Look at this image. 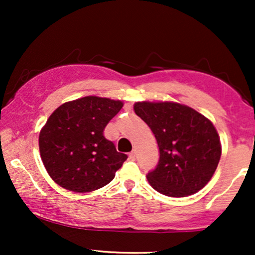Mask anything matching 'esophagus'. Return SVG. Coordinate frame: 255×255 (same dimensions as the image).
Masks as SVG:
<instances>
[{
    "label": "esophagus",
    "instance_id": "1",
    "mask_svg": "<svg viewBox=\"0 0 255 255\" xmlns=\"http://www.w3.org/2000/svg\"><path fill=\"white\" fill-rule=\"evenodd\" d=\"M135 157H136V152L135 151H131L130 153H129V159L134 160V159H135Z\"/></svg>",
    "mask_w": 255,
    "mask_h": 255
}]
</instances>
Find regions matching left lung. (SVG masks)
Here are the masks:
<instances>
[{
    "mask_svg": "<svg viewBox=\"0 0 255 255\" xmlns=\"http://www.w3.org/2000/svg\"><path fill=\"white\" fill-rule=\"evenodd\" d=\"M134 111L151 128L159 160L148 183L166 197H187L206 186L221 159L215 126L197 110L174 102H137Z\"/></svg>",
    "mask_w": 255,
    "mask_h": 255,
    "instance_id": "obj_1",
    "label": "left lung"
}]
</instances>
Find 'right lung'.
<instances>
[{
  "label": "right lung",
  "instance_id": "1",
  "mask_svg": "<svg viewBox=\"0 0 255 255\" xmlns=\"http://www.w3.org/2000/svg\"><path fill=\"white\" fill-rule=\"evenodd\" d=\"M124 107L121 101L87 96L57 108L39 133L43 164L68 191L87 193L107 186L127 154L105 139V126Z\"/></svg>",
  "mask_w": 255,
  "mask_h": 255
}]
</instances>
